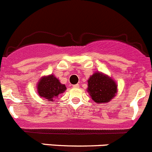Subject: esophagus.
I'll use <instances>...</instances> for the list:
<instances>
[{"mask_svg": "<svg viewBox=\"0 0 152 152\" xmlns=\"http://www.w3.org/2000/svg\"><path fill=\"white\" fill-rule=\"evenodd\" d=\"M73 87L74 88H79V87H80V85H79L78 83H77V84H75V85H73Z\"/></svg>", "mask_w": 152, "mask_h": 152, "instance_id": "34e87169", "label": "esophagus"}]
</instances>
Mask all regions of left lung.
<instances>
[{"label":"left lung","mask_w":152,"mask_h":152,"mask_svg":"<svg viewBox=\"0 0 152 152\" xmlns=\"http://www.w3.org/2000/svg\"><path fill=\"white\" fill-rule=\"evenodd\" d=\"M87 90L96 103H105L115 96L117 85L108 76L96 72L89 78Z\"/></svg>","instance_id":"obj_1"}]
</instances>
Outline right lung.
I'll list each match as a JSON object with an SVG mask.
<instances>
[{"label": "right lung", "mask_w": 152, "mask_h": 152, "mask_svg": "<svg viewBox=\"0 0 152 152\" xmlns=\"http://www.w3.org/2000/svg\"><path fill=\"white\" fill-rule=\"evenodd\" d=\"M65 90L66 87L52 75L41 78L37 84L39 95L48 101H53V99L56 98L60 93H63Z\"/></svg>", "instance_id": "add662e5"}]
</instances>
